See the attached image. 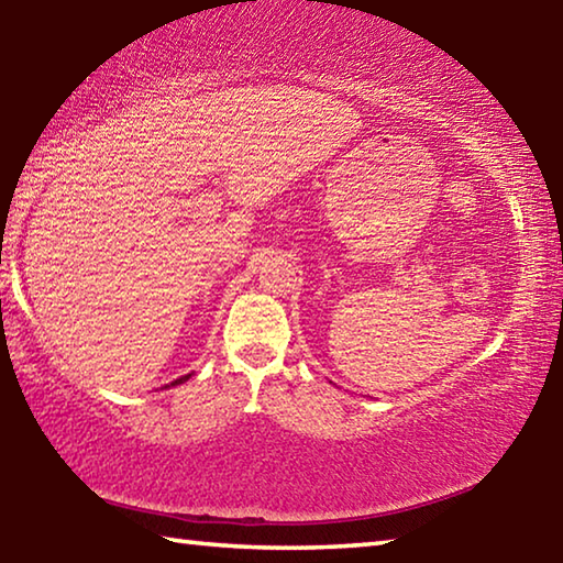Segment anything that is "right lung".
Here are the masks:
<instances>
[{
  "label": "right lung",
  "instance_id": "right-lung-1",
  "mask_svg": "<svg viewBox=\"0 0 563 563\" xmlns=\"http://www.w3.org/2000/svg\"><path fill=\"white\" fill-rule=\"evenodd\" d=\"M190 375H184V377H178V379H174V383H170V385H166V387H174V385H180V383H186V379H188Z\"/></svg>",
  "mask_w": 563,
  "mask_h": 563
}]
</instances>
